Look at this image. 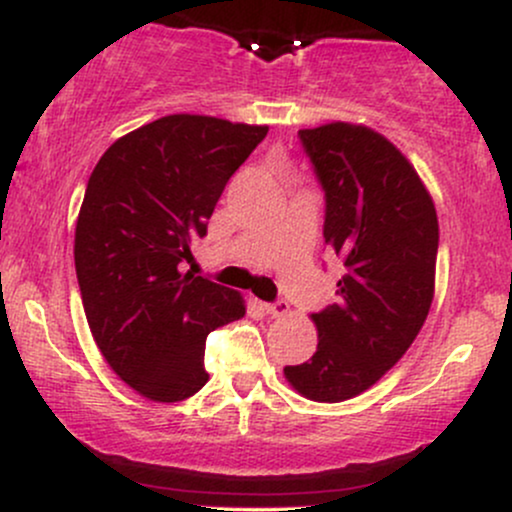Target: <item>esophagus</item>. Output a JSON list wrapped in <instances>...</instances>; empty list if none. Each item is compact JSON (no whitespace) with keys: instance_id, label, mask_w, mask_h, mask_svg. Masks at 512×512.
I'll return each mask as SVG.
<instances>
[{"instance_id":"34e87169","label":"esophagus","mask_w":512,"mask_h":512,"mask_svg":"<svg viewBox=\"0 0 512 512\" xmlns=\"http://www.w3.org/2000/svg\"><path fill=\"white\" fill-rule=\"evenodd\" d=\"M264 310H267V315L272 317H284L291 313V305L286 301H276V303H264Z\"/></svg>"}]
</instances>
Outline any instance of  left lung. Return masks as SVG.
Segmentation results:
<instances>
[{"mask_svg":"<svg viewBox=\"0 0 512 512\" xmlns=\"http://www.w3.org/2000/svg\"><path fill=\"white\" fill-rule=\"evenodd\" d=\"M325 190V245L344 262L337 303L313 313L317 351L284 375L313 402H344L407 354L436 291L438 216L419 173L366 125L301 129Z\"/></svg>","mask_w":512,"mask_h":512,"instance_id":"1","label":"left lung"}]
</instances>
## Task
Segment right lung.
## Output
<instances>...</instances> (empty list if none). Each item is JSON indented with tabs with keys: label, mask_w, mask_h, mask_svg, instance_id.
<instances>
[{
	"label": "right lung",
	"mask_w": 512,
	"mask_h": 512,
	"mask_svg": "<svg viewBox=\"0 0 512 512\" xmlns=\"http://www.w3.org/2000/svg\"><path fill=\"white\" fill-rule=\"evenodd\" d=\"M267 129L166 115L117 139L88 178L74 236L84 313L108 366L151 402L202 390L207 334L245 315L238 291L182 262Z\"/></svg>",
	"instance_id": "1"
}]
</instances>
